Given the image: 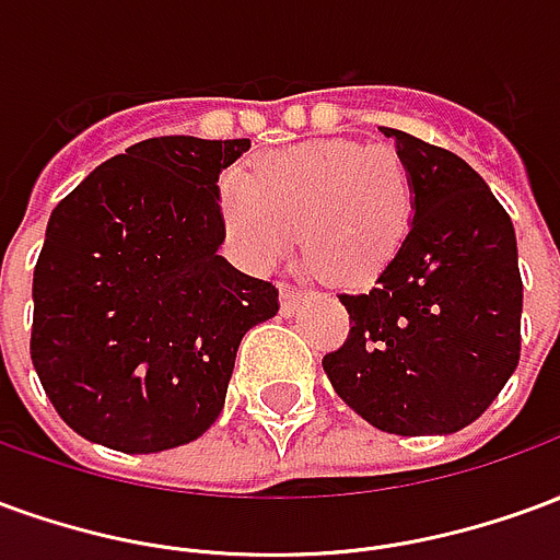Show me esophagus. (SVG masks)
<instances>
[{"label":"esophagus","mask_w":560,"mask_h":560,"mask_svg":"<svg viewBox=\"0 0 560 560\" xmlns=\"http://www.w3.org/2000/svg\"><path fill=\"white\" fill-rule=\"evenodd\" d=\"M305 291L300 288V284H291V281H281L279 284V300H281V312L284 315H291L293 308H296V303L303 300Z\"/></svg>","instance_id":"esophagus-1"}]
</instances>
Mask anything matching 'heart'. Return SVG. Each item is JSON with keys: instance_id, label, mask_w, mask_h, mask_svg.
Returning <instances> with one entry per match:
<instances>
[{"instance_id": "1", "label": "heart", "mask_w": 560, "mask_h": 560, "mask_svg": "<svg viewBox=\"0 0 560 560\" xmlns=\"http://www.w3.org/2000/svg\"><path fill=\"white\" fill-rule=\"evenodd\" d=\"M228 240L248 267L269 269L300 248L320 279H375L399 255L413 215L411 173L384 143L315 140L264 155L219 195Z\"/></svg>"}]
</instances>
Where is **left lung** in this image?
<instances>
[{"label":"left lung","mask_w":560,"mask_h":560,"mask_svg":"<svg viewBox=\"0 0 560 560\" xmlns=\"http://www.w3.org/2000/svg\"><path fill=\"white\" fill-rule=\"evenodd\" d=\"M384 135L411 173L413 221L372 291L339 293L351 332L324 372L381 432L453 434L518 365L516 231L468 161L396 128Z\"/></svg>","instance_id":"8db88e82"}]
</instances>
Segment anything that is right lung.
Instances as JSON below:
<instances>
[{
    "label": "right lung",
    "instance_id": "right-lung-1",
    "mask_svg": "<svg viewBox=\"0 0 560 560\" xmlns=\"http://www.w3.org/2000/svg\"><path fill=\"white\" fill-rule=\"evenodd\" d=\"M252 140L128 147L59 200L32 279V365L56 413L122 453L219 420L236 348L279 312L272 281L219 255V173Z\"/></svg>",
    "mask_w": 560,
    "mask_h": 560
}]
</instances>
